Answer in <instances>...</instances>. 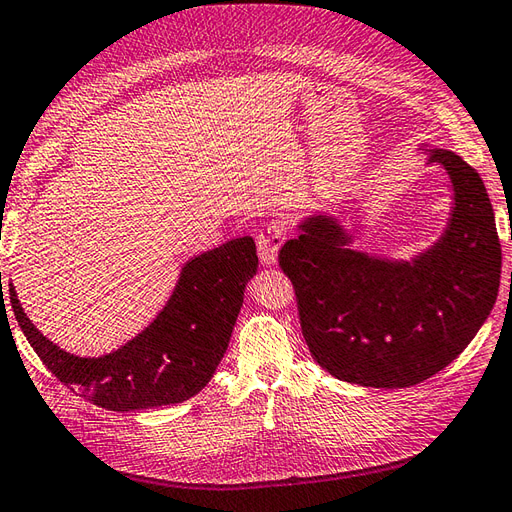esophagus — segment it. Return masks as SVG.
<instances>
[{
  "label": "esophagus",
  "instance_id": "34e87169",
  "mask_svg": "<svg viewBox=\"0 0 512 512\" xmlns=\"http://www.w3.org/2000/svg\"><path fill=\"white\" fill-rule=\"evenodd\" d=\"M283 242V229L277 227V224H270V227L261 229L257 235V251H259V261L261 266H275L277 264V255H279V246Z\"/></svg>",
  "mask_w": 512,
  "mask_h": 512
}]
</instances>
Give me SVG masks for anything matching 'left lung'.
<instances>
[{
    "label": "left lung",
    "mask_w": 512,
    "mask_h": 512,
    "mask_svg": "<svg viewBox=\"0 0 512 512\" xmlns=\"http://www.w3.org/2000/svg\"><path fill=\"white\" fill-rule=\"evenodd\" d=\"M419 150L451 185L449 218L432 246L410 259L355 251L358 235L314 211L279 253L312 358L342 382H423L467 349L497 299L502 248L480 174L451 150Z\"/></svg>",
    "instance_id": "obj_1"
}]
</instances>
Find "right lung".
Returning <instances> with one entry per match:
<instances>
[{
	"instance_id": "obj_1",
	"label": "right lung",
	"mask_w": 512,
	"mask_h": 512,
	"mask_svg": "<svg viewBox=\"0 0 512 512\" xmlns=\"http://www.w3.org/2000/svg\"><path fill=\"white\" fill-rule=\"evenodd\" d=\"M255 272L257 251L248 235L192 257L157 318L100 358H80L45 338L23 312L13 283L8 294L23 336L65 386L95 406L130 412L187 401L209 384Z\"/></svg>"
}]
</instances>
